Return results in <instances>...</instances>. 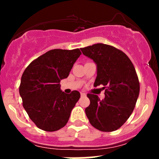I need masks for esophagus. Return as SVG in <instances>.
Returning <instances> with one entry per match:
<instances>
[{
  "mask_svg": "<svg viewBox=\"0 0 159 159\" xmlns=\"http://www.w3.org/2000/svg\"><path fill=\"white\" fill-rule=\"evenodd\" d=\"M81 96H85L86 93H81Z\"/></svg>",
  "mask_w": 159,
  "mask_h": 159,
  "instance_id": "obj_1",
  "label": "esophagus"
}]
</instances>
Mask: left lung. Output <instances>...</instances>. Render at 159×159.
Listing matches in <instances>:
<instances>
[{
  "instance_id": "1",
  "label": "left lung",
  "mask_w": 159,
  "mask_h": 159,
  "mask_svg": "<svg viewBox=\"0 0 159 159\" xmlns=\"http://www.w3.org/2000/svg\"><path fill=\"white\" fill-rule=\"evenodd\" d=\"M97 65L94 87L103 85L105 97L88 93L85 113L91 125L102 132L120 129L131 116L139 96L140 83L129 57L111 45L97 43L81 48Z\"/></svg>"
}]
</instances>
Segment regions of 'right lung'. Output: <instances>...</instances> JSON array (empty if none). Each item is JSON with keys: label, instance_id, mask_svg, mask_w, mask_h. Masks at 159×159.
Masks as SVG:
<instances>
[{"label": "right lung", "instance_id": "right-lung-1", "mask_svg": "<svg viewBox=\"0 0 159 159\" xmlns=\"http://www.w3.org/2000/svg\"><path fill=\"white\" fill-rule=\"evenodd\" d=\"M81 54L73 50L53 49L33 61L24 71L19 86L24 108L39 129L54 132L66 125L80 93L61 90V80L66 78Z\"/></svg>", "mask_w": 159, "mask_h": 159}]
</instances>
